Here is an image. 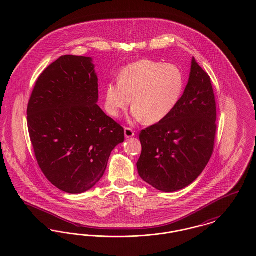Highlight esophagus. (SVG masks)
<instances>
[{"instance_id":"34e87169","label":"esophagus","mask_w":256,"mask_h":256,"mask_svg":"<svg viewBox=\"0 0 256 256\" xmlns=\"http://www.w3.org/2000/svg\"><path fill=\"white\" fill-rule=\"evenodd\" d=\"M135 135V132L134 130H132L130 128H124V136L126 138H130L134 137Z\"/></svg>"}]
</instances>
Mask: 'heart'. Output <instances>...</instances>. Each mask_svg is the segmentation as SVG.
<instances>
[{"label": "heart", "mask_w": 256, "mask_h": 256, "mask_svg": "<svg viewBox=\"0 0 256 256\" xmlns=\"http://www.w3.org/2000/svg\"><path fill=\"white\" fill-rule=\"evenodd\" d=\"M182 89L183 74L176 66L137 61L122 69L118 82L106 84L104 106L111 117L117 118L132 102L134 119L152 124L164 120L176 108Z\"/></svg>", "instance_id": "1"}]
</instances>
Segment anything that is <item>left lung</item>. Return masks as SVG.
Segmentation results:
<instances>
[{
  "label": "left lung",
  "mask_w": 256,
  "mask_h": 256,
  "mask_svg": "<svg viewBox=\"0 0 256 256\" xmlns=\"http://www.w3.org/2000/svg\"><path fill=\"white\" fill-rule=\"evenodd\" d=\"M216 119L210 76L193 58L188 84L176 108L140 132L142 152L137 169L141 178L162 192L190 185L213 154Z\"/></svg>",
  "instance_id": "1"
}]
</instances>
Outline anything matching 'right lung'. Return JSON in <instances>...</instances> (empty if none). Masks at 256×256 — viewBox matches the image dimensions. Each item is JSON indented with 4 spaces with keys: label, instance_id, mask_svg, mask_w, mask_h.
Returning <instances> with one entry per match:
<instances>
[{
    "label": "right lung",
    "instance_id": "1",
    "mask_svg": "<svg viewBox=\"0 0 256 256\" xmlns=\"http://www.w3.org/2000/svg\"><path fill=\"white\" fill-rule=\"evenodd\" d=\"M91 58L62 56L36 80L28 104V128L37 163L50 182L69 194L102 178L124 128L97 104Z\"/></svg>",
    "mask_w": 256,
    "mask_h": 256
}]
</instances>
